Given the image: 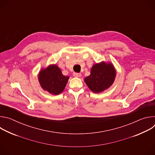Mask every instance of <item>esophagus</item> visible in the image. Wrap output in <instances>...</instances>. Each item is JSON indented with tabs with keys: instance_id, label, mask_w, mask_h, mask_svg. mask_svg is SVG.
<instances>
[{
	"instance_id": "34e87169",
	"label": "esophagus",
	"mask_w": 155,
	"mask_h": 155,
	"mask_svg": "<svg viewBox=\"0 0 155 155\" xmlns=\"http://www.w3.org/2000/svg\"><path fill=\"white\" fill-rule=\"evenodd\" d=\"M73 75L75 77H80L81 76V74L80 73H76V72H74Z\"/></svg>"
}]
</instances>
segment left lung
Returning <instances> with one entry per match:
<instances>
[{"instance_id": "left-lung-1", "label": "left lung", "mask_w": 155, "mask_h": 155, "mask_svg": "<svg viewBox=\"0 0 155 155\" xmlns=\"http://www.w3.org/2000/svg\"><path fill=\"white\" fill-rule=\"evenodd\" d=\"M115 76L116 71L113 64L102 61L93 65L90 75L84 78V81L93 92L99 93L112 86Z\"/></svg>"}]
</instances>
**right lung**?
<instances>
[{"instance_id": "1", "label": "right lung", "mask_w": 155, "mask_h": 155, "mask_svg": "<svg viewBox=\"0 0 155 155\" xmlns=\"http://www.w3.org/2000/svg\"><path fill=\"white\" fill-rule=\"evenodd\" d=\"M69 77L62 75L56 64L50 65L46 69H41L38 74V81L41 87L51 94L61 93L67 84Z\"/></svg>"}]
</instances>
